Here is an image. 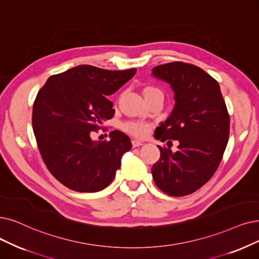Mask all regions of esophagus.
I'll return each mask as SVG.
<instances>
[{"label":"esophagus","mask_w":259,"mask_h":259,"mask_svg":"<svg viewBox=\"0 0 259 259\" xmlns=\"http://www.w3.org/2000/svg\"><path fill=\"white\" fill-rule=\"evenodd\" d=\"M132 144H133L134 148H137V147L142 146V142L139 141V140H137V139H133V140H132Z\"/></svg>","instance_id":"obj_1"}]
</instances>
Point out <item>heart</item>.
<instances>
[{
    "label": "heart",
    "mask_w": 259,
    "mask_h": 259,
    "mask_svg": "<svg viewBox=\"0 0 259 259\" xmlns=\"http://www.w3.org/2000/svg\"><path fill=\"white\" fill-rule=\"evenodd\" d=\"M152 91H159V90L155 87L148 86L143 89L142 92L143 95H146L148 92H152ZM124 130L136 137H143L149 132V125L142 122H128L126 124H124Z\"/></svg>",
    "instance_id": "b5f03b06"
}]
</instances>
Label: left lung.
<instances>
[{
  "label": "left lung",
  "instance_id": "1",
  "mask_svg": "<svg viewBox=\"0 0 259 259\" xmlns=\"http://www.w3.org/2000/svg\"><path fill=\"white\" fill-rule=\"evenodd\" d=\"M152 75L168 82L175 100L154 137L180 143L177 152L157 146L160 158L152 175L161 191L184 196L200 189L218 169L229 141L230 116L218 81L203 69L174 61L153 68Z\"/></svg>",
  "mask_w": 259,
  "mask_h": 259
}]
</instances>
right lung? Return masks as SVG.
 <instances>
[{
    "mask_svg": "<svg viewBox=\"0 0 259 259\" xmlns=\"http://www.w3.org/2000/svg\"><path fill=\"white\" fill-rule=\"evenodd\" d=\"M136 72L81 65L50 76L39 90L32 117L38 149L52 175L69 189L97 192L116 177L131 139L120 131L110 132L109 141L92 135L115 113L107 96Z\"/></svg>",
    "mask_w": 259,
    "mask_h": 259,
    "instance_id": "1",
    "label": "right lung"
}]
</instances>
